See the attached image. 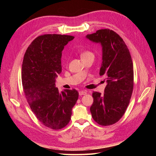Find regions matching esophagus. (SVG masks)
<instances>
[{
  "label": "esophagus",
  "instance_id": "obj_1",
  "mask_svg": "<svg viewBox=\"0 0 156 156\" xmlns=\"http://www.w3.org/2000/svg\"><path fill=\"white\" fill-rule=\"evenodd\" d=\"M87 94V92L85 91V90H80L79 91V95L82 96V95H85Z\"/></svg>",
  "mask_w": 156,
  "mask_h": 156
}]
</instances>
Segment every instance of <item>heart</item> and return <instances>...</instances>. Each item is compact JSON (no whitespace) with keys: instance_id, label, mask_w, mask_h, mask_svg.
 I'll return each mask as SVG.
<instances>
[{"instance_id":"b5f03b06","label":"heart","mask_w":156,"mask_h":156,"mask_svg":"<svg viewBox=\"0 0 156 156\" xmlns=\"http://www.w3.org/2000/svg\"><path fill=\"white\" fill-rule=\"evenodd\" d=\"M90 56H94V54H92V53L90 51H88V50H84V51H82L80 53V57L81 59H83L85 58H88V57H90Z\"/></svg>"}]
</instances>
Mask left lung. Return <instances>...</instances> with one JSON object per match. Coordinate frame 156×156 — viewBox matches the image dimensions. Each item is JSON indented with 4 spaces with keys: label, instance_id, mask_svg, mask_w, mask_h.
I'll list each match as a JSON object with an SVG mask.
<instances>
[{
    "label": "left lung",
    "instance_id": "1",
    "mask_svg": "<svg viewBox=\"0 0 156 156\" xmlns=\"http://www.w3.org/2000/svg\"><path fill=\"white\" fill-rule=\"evenodd\" d=\"M102 46L100 76H107L105 93L93 92L92 117L103 126L117 122L123 116L133 89V65L131 54L122 39L110 29H100L87 35Z\"/></svg>",
    "mask_w": 156,
    "mask_h": 156
}]
</instances>
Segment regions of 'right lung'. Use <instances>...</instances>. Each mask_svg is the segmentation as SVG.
Returning a JSON list of instances; mask_svg holds the SVG:
<instances>
[{
	"label": "right lung",
	"instance_id": "1",
	"mask_svg": "<svg viewBox=\"0 0 156 156\" xmlns=\"http://www.w3.org/2000/svg\"><path fill=\"white\" fill-rule=\"evenodd\" d=\"M74 38L66 35H40L32 41L23 58L22 84L28 103L43 125L56 130L68 124L78 98L75 89L60 92L55 84L62 72V51Z\"/></svg>",
	"mask_w": 156,
	"mask_h": 156
}]
</instances>
